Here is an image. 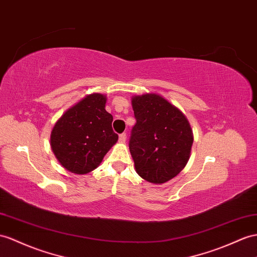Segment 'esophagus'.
<instances>
[{
    "label": "esophagus",
    "instance_id": "esophagus-1",
    "mask_svg": "<svg viewBox=\"0 0 257 257\" xmlns=\"http://www.w3.org/2000/svg\"><path fill=\"white\" fill-rule=\"evenodd\" d=\"M126 140H127V136H126V134H121V135H119V142H120V143H124V142H126Z\"/></svg>",
    "mask_w": 257,
    "mask_h": 257
}]
</instances>
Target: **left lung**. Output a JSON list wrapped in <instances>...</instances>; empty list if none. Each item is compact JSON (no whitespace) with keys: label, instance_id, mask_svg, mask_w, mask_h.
I'll list each match as a JSON object with an SVG mask.
<instances>
[{"label":"left lung","instance_id":"left-lung-1","mask_svg":"<svg viewBox=\"0 0 257 257\" xmlns=\"http://www.w3.org/2000/svg\"><path fill=\"white\" fill-rule=\"evenodd\" d=\"M137 122L129 150L136 172L154 185L173 179L186 167L191 154L193 133L186 115L156 93L131 98Z\"/></svg>","mask_w":257,"mask_h":257}]
</instances>
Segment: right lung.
<instances>
[{
	"mask_svg": "<svg viewBox=\"0 0 257 257\" xmlns=\"http://www.w3.org/2000/svg\"><path fill=\"white\" fill-rule=\"evenodd\" d=\"M106 95H85L61 116L51 133V149L68 172L88 174L98 167L118 140L113 116L105 109Z\"/></svg>",
	"mask_w": 257,
	"mask_h": 257,
	"instance_id": "1",
	"label": "right lung"
}]
</instances>
